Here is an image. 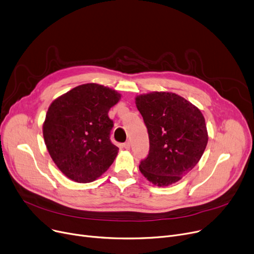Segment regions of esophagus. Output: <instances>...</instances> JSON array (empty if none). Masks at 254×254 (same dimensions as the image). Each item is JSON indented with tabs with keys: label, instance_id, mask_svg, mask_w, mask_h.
I'll use <instances>...</instances> for the list:
<instances>
[{
	"label": "esophagus",
	"instance_id": "34e87169",
	"mask_svg": "<svg viewBox=\"0 0 254 254\" xmlns=\"http://www.w3.org/2000/svg\"><path fill=\"white\" fill-rule=\"evenodd\" d=\"M124 147L127 149V150H128L129 148H130V143L127 141V142H126L125 144H124Z\"/></svg>",
	"mask_w": 254,
	"mask_h": 254
}]
</instances>
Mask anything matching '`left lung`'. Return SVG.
<instances>
[{
    "label": "left lung",
    "mask_w": 254,
    "mask_h": 254,
    "mask_svg": "<svg viewBox=\"0 0 254 254\" xmlns=\"http://www.w3.org/2000/svg\"><path fill=\"white\" fill-rule=\"evenodd\" d=\"M149 136V153L139 170L152 184L178 182L201 159L208 143L205 118L197 107L168 91L136 97Z\"/></svg>",
    "instance_id": "8db88e82"
}]
</instances>
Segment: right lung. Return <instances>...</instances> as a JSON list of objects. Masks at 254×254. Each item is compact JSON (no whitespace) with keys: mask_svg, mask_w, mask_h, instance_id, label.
Masks as SVG:
<instances>
[{"mask_svg":"<svg viewBox=\"0 0 254 254\" xmlns=\"http://www.w3.org/2000/svg\"><path fill=\"white\" fill-rule=\"evenodd\" d=\"M122 95L97 83L76 86L53 101L43 124L47 150L64 175L78 183L98 179L118 153L108 112Z\"/></svg>","mask_w":254,"mask_h":254,"instance_id":"obj_1","label":"right lung"}]
</instances>
